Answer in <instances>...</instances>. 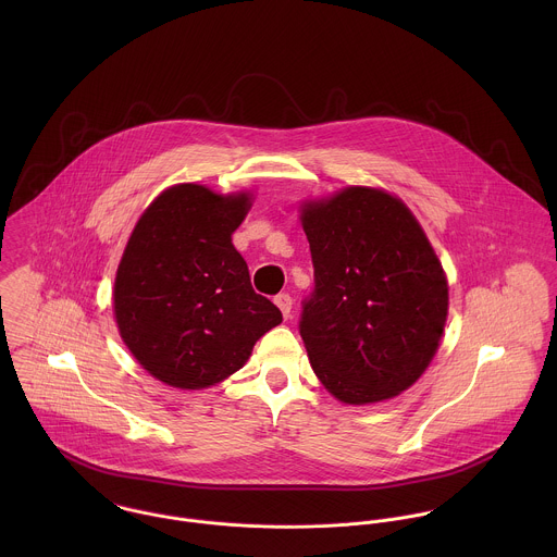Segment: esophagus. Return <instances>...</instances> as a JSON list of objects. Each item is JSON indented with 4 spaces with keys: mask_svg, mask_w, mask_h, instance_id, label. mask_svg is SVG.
<instances>
[{
    "mask_svg": "<svg viewBox=\"0 0 557 557\" xmlns=\"http://www.w3.org/2000/svg\"><path fill=\"white\" fill-rule=\"evenodd\" d=\"M274 305L281 309L283 318L289 319V315H292V305H294V300H292L289 294H278V296L274 298Z\"/></svg>",
    "mask_w": 557,
    "mask_h": 557,
    "instance_id": "34e87169",
    "label": "esophagus"
}]
</instances>
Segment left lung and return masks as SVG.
Listing matches in <instances>:
<instances>
[{"label":"left lung","instance_id":"obj_1","mask_svg":"<svg viewBox=\"0 0 557 557\" xmlns=\"http://www.w3.org/2000/svg\"><path fill=\"white\" fill-rule=\"evenodd\" d=\"M315 289L300 336L330 395L367 405L397 397L426 371L448 315L444 268L409 208L349 186L302 203Z\"/></svg>","mask_w":557,"mask_h":557}]
</instances>
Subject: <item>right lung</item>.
<instances>
[{"label":"right lung","mask_w":557,"mask_h":557,"mask_svg":"<svg viewBox=\"0 0 557 557\" xmlns=\"http://www.w3.org/2000/svg\"><path fill=\"white\" fill-rule=\"evenodd\" d=\"M248 210V193L175 184L148 206L128 238L113 313L135 360L166 386L201 391L227 380L283 321L255 294L232 242Z\"/></svg>","instance_id":"1"}]
</instances>
